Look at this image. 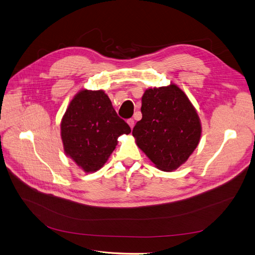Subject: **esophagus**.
Segmentation results:
<instances>
[{"mask_svg":"<svg viewBox=\"0 0 255 255\" xmlns=\"http://www.w3.org/2000/svg\"><path fill=\"white\" fill-rule=\"evenodd\" d=\"M127 123H128V125L130 126L131 129L134 127V120H133V119H129V120L127 121Z\"/></svg>","mask_w":255,"mask_h":255,"instance_id":"esophagus-1","label":"esophagus"}]
</instances>
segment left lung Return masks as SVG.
<instances>
[{"label":"left lung","mask_w":255,"mask_h":255,"mask_svg":"<svg viewBox=\"0 0 255 255\" xmlns=\"http://www.w3.org/2000/svg\"><path fill=\"white\" fill-rule=\"evenodd\" d=\"M142 118L132 135L159 170L172 172L197 148L201 124L189 98L175 85L149 88L141 98Z\"/></svg>","instance_id":"obj_1"}]
</instances>
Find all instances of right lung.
I'll use <instances>...</instances> for the list:
<instances>
[{"label":"right lung","mask_w":255,"mask_h":255,"mask_svg":"<svg viewBox=\"0 0 255 255\" xmlns=\"http://www.w3.org/2000/svg\"><path fill=\"white\" fill-rule=\"evenodd\" d=\"M64 152L86 173L103 167L118 143L131 129L103 91L83 90L71 101L61 121Z\"/></svg>","instance_id":"1"}]
</instances>
